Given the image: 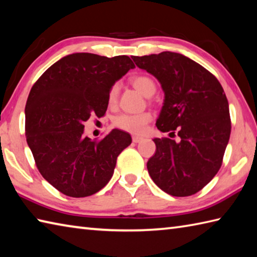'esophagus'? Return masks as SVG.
I'll use <instances>...</instances> for the list:
<instances>
[{
    "label": "esophagus",
    "instance_id": "1",
    "mask_svg": "<svg viewBox=\"0 0 257 257\" xmlns=\"http://www.w3.org/2000/svg\"><path fill=\"white\" fill-rule=\"evenodd\" d=\"M144 138L143 137H140V136H133V142L135 143V144H137V143H140L142 142Z\"/></svg>",
    "mask_w": 257,
    "mask_h": 257
}]
</instances>
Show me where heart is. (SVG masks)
Wrapping results in <instances>:
<instances>
[{"instance_id": "b5f03b06", "label": "heart", "mask_w": 257, "mask_h": 257, "mask_svg": "<svg viewBox=\"0 0 257 257\" xmlns=\"http://www.w3.org/2000/svg\"><path fill=\"white\" fill-rule=\"evenodd\" d=\"M132 82L134 87L142 92L145 97H152L156 92V83L148 75H136ZM119 94V83H113L109 89L107 100L109 105H113L117 102ZM153 120V114L146 111L142 113H120L113 118L112 122L114 127L130 134H143L147 124Z\"/></svg>"}]
</instances>
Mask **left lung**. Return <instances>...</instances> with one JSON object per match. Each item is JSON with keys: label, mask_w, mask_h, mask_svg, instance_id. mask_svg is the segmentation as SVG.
<instances>
[{"label": "left lung", "mask_w": 257, "mask_h": 257, "mask_svg": "<svg viewBox=\"0 0 257 257\" xmlns=\"http://www.w3.org/2000/svg\"><path fill=\"white\" fill-rule=\"evenodd\" d=\"M138 68L157 78L165 92L156 125L179 142L155 138L147 168L154 183L176 197L203 189L222 166L230 135L228 101L214 74L180 53L132 57Z\"/></svg>", "instance_id": "1"}]
</instances>
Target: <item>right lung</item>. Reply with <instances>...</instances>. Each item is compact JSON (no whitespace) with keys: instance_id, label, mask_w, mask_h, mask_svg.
Listing matches in <instances>:
<instances>
[{"instance_id":"add662e5","label":"right lung","mask_w":257,"mask_h":257,"mask_svg":"<svg viewBox=\"0 0 257 257\" xmlns=\"http://www.w3.org/2000/svg\"><path fill=\"white\" fill-rule=\"evenodd\" d=\"M127 55L73 53L33 84L25 104V137L42 177L70 197H87L111 179L117 157L132 144L113 129L100 140L83 136L84 122L103 117L111 85L134 69Z\"/></svg>"}]
</instances>
